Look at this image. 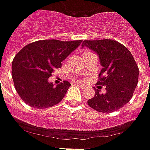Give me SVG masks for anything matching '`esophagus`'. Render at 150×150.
Here are the masks:
<instances>
[{"label": "esophagus", "mask_w": 150, "mask_h": 150, "mask_svg": "<svg viewBox=\"0 0 150 150\" xmlns=\"http://www.w3.org/2000/svg\"><path fill=\"white\" fill-rule=\"evenodd\" d=\"M78 86L80 87V89H85V88H86V85H81V84H78Z\"/></svg>", "instance_id": "34e87169"}]
</instances>
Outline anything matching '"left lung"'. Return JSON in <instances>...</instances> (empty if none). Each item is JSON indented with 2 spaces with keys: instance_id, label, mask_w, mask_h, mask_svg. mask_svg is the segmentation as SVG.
I'll use <instances>...</instances> for the list:
<instances>
[{
  "instance_id": "1",
  "label": "left lung",
  "mask_w": 150,
  "mask_h": 150,
  "mask_svg": "<svg viewBox=\"0 0 150 150\" xmlns=\"http://www.w3.org/2000/svg\"><path fill=\"white\" fill-rule=\"evenodd\" d=\"M84 47L98 54L102 70L97 85L106 90L101 93L95 88L96 95L88 105L101 113L118 110L130 100L138 84L139 68L133 55L125 45L110 39L84 40Z\"/></svg>"
}]
</instances>
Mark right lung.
Masks as SVG:
<instances>
[{
    "label": "right lung",
    "instance_id": "obj_1",
    "mask_svg": "<svg viewBox=\"0 0 150 150\" xmlns=\"http://www.w3.org/2000/svg\"><path fill=\"white\" fill-rule=\"evenodd\" d=\"M81 41L42 40L19 51L12 61L11 75L16 91L25 103L35 109H46L63 100L70 82L65 80L54 86L48 79Z\"/></svg>",
    "mask_w": 150,
    "mask_h": 150
}]
</instances>
